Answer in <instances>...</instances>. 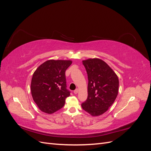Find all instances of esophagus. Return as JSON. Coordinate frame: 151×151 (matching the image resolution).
I'll return each mask as SVG.
<instances>
[{"label": "esophagus", "mask_w": 151, "mask_h": 151, "mask_svg": "<svg viewBox=\"0 0 151 151\" xmlns=\"http://www.w3.org/2000/svg\"><path fill=\"white\" fill-rule=\"evenodd\" d=\"M78 91H79V89H75L74 91V94H77V93H78Z\"/></svg>", "instance_id": "obj_1"}]
</instances>
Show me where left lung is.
<instances>
[{"mask_svg":"<svg viewBox=\"0 0 151 151\" xmlns=\"http://www.w3.org/2000/svg\"><path fill=\"white\" fill-rule=\"evenodd\" d=\"M88 77V98L81 104L91 115H101L110 107L117 97L119 81L107 63L99 58L83 61Z\"/></svg>","mask_w":151,"mask_h":151,"instance_id":"left-lung-1","label":"left lung"}]
</instances>
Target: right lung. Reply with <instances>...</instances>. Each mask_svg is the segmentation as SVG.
I'll return each instance as SVG.
<instances>
[{
    "label": "right lung",
    "instance_id": "add662e5",
    "mask_svg": "<svg viewBox=\"0 0 151 151\" xmlns=\"http://www.w3.org/2000/svg\"><path fill=\"white\" fill-rule=\"evenodd\" d=\"M71 60H49L35 71L31 79V92L41 111L52 114L61 109L70 91L67 89L65 71Z\"/></svg>",
    "mask_w": 151,
    "mask_h": 151
}]
</instances>
